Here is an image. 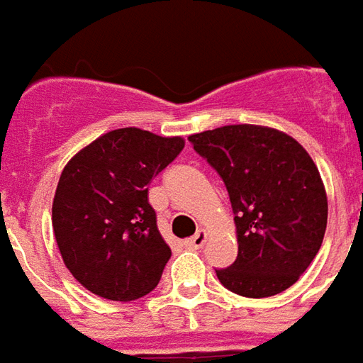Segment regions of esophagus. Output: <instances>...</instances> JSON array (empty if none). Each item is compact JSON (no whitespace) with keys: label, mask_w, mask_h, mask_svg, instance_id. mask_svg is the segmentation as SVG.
Wrapping results in <instances>:
<instances>
[{"label":"esophagus","mask_w":363,"mask_h":363,"mask_svg":"<svg viewBox=\"0 0 363 363\" xmlns=\"http://www.w3.org/2000/svg\"><path fill=\"white\" fill-rule=\"evenodd\" d=\"M206 241H208V233H206L204 229H200L196 235L190 237L189 241H186V245H189L190 249H202L206 245Z\"/></svg>","instance_id":"obj_1"}]
</instances>
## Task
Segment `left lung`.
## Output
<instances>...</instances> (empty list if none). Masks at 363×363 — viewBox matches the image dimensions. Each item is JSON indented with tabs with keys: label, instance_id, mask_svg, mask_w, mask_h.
I'll return each mask as SVG.
<instances>
[{
	"label": "left lung",
	"instance_id": "obj_1",
	"mask_svg": "<svg viewBox=\"0 0 363 363\" xmlns=\"http://www.w3.org/2000/svg\"><path fill=\"white\" fill-rule=\"evenodd\" d=\"M220 174L235 213V262L216 268L243 297H270L307 270L327 229V192L309 153L274 128L233 124L190 135Z\"/></svg>",
	"mask_w": 363,
	"mask_h": 363
}]
</instances>
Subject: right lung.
<instances>
[{"label":"right lung","instance_id":"add662e5","mask_svg":"<svg viewBox=\"0 0 363 363\" xmlns=\"http://www.w3.org/2000/svg\"><path fill=\"white\" fill-rule=\"evenodd\" d=\"M184 140L120 128L64 167L52 228L67 270L95 296L132 301L161 280L171 249L157 229L147 190Z\"/></svg>","mask_w":363,"mask_h":363}]
</instances>
